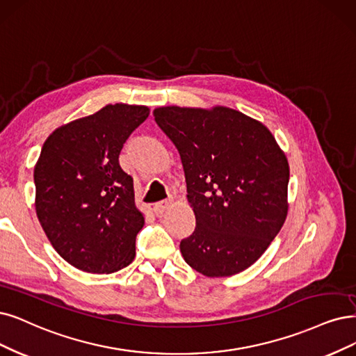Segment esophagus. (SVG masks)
Wrapping results in <instances>:
<instances>
[{"label":"esophagus","mask_w":356,"mask_h":356,"mask_svg":"<svg viewBox=\"0 0 356 356\" xmlns=\"http://www.w3.org/2000/svg\"><path fill=\"white\" fill-rule=\"evenodd\" d=\"M171 200H167V201H161V202H158V204H155V207H154V213H155V216L156 217H161L167 209L171 207Z\"/></svg>","instance_id":"esophagus-1"}]
</instances>
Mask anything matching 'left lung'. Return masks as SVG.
I'll use <instances>...</instances> for the list:
<instances>
[{"instance_id":"obj_1","label":"left lung","mask_w":356,"mask_h":356,"mask_svg":"<svg viewBox=\"0 0 356 356\" xmlns=\"http://www.w3.org/2000/svg\"><path fill=\"white\" fill-rule=\"evenodd\" d=\"M185 170L196 227L180 242L207 277L238 274L266 252L287 216L289 163L271 131L229 107L154 110Z\"/></svg>"}]
</instances>
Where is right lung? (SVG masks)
Returning <instances> with one entry per match:
<instances>
[{"mask_svg": "<svg viewBox=\"0 0 356 356\" xmlns=\"http://www.w3.org/2000/svg\"><path fill=\"white\" fill-rule=\"evenodd\" d=\"M148 115L145 105L108 104L44 143L33 170L36 216L58 255L79 270L115 273L135 258L145 218L118 155Z\"/></svg>", "mask_w": 356, "mask_h": 356, "instance_id": "add662e5", "label": "right lung"}]
</instances>
